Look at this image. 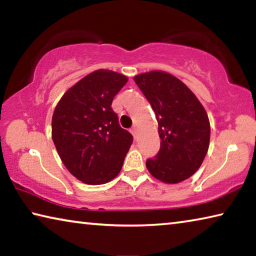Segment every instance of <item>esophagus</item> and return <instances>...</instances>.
Listing matches in <instances>:
<instances>
[{
    "instance_id": "34e87169",
    "label": "esophagus",
    "mask_w": 256,
    "mask_h": 256,
    "mask_svg": "<svg viewBox=\"0 0 256 256\" xmlns=\"http://www.w3.org/2000/svg\"><path fill=\"white\" fill-rule=\"evenodd\" d=\"M131 133L133 134V136H134V138H138V128L134 126V128H131Z\"/></svg>"
}]
</instances>
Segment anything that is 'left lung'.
I'll list each match as a JSON object with an SVG mask.
<instances>
[{
	"mask_svg": "<svg viewBox=\"0 0 256 256\" xmlns=\"http://www.w3.org/2000/svg\"><path fill=\"white\" fill-rule=\"evenodd\" d=\"M156 114L160 150L146 166L154 178L177 184L190 178L204 160L210 122L200 100L170 73L150 71L133 78Z\"/></svg>",
	"mask_w": 256,
	"mask_h": 256,
	"instance_id": "left-lung-1",
	"label": "left lung"
}]
</instances>
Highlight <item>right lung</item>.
Listing matches in <instances>:
<instances>
[{
	"label": "right lung",
	"mask_w": 256,
	"mask_h": 256,
	"mask_svg": "<svg viewBox=\"0 0 256 256\" xmlns=\"http://www.w3.org/2000/svg\"><path fill=\"white\" fill-rule=\"evenodd\" d=\"M128 76L96 70L66 90L52 118V138L66 170L89 185L114 180L133 142L120 126L112 102Z\"/></svg>",
	"instance_id": "1"
}]
</instances>
